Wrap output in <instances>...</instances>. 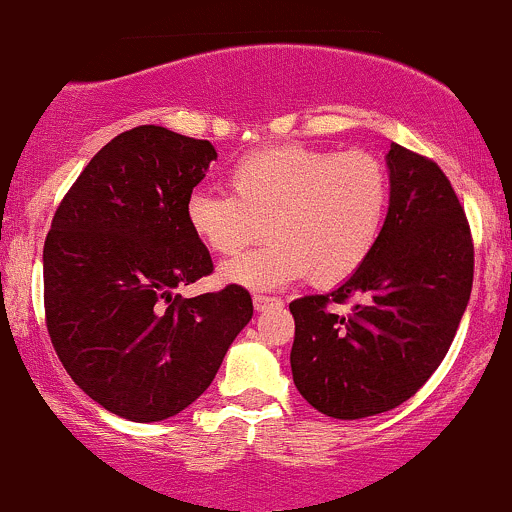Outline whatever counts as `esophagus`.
I'll use <instances>...</instances> for the list:
<instances>
[{"label": "esophagus", "instance_id": "1", "mask_svg": "<svg viewBox=\"0 0 512 512\" xmlns=\"http://www.w3.org/2000/svg\"><path fill=\"white\" fill-rule=\"evenodd\" d=\"M252 304H255L257 311H265V309H272V306H282V299L267 297V294H255V297H252Z\"/></svg>", "mask_w": 512, "mask_h": 512}]
</instances>
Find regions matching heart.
Wrapping results in <instances>:
<instances>
[{
	"instance_id": "heart-1",
	"label": "heart",
	"mask_w": 512,
	"mask_h": 512,
	"mask_svg": "<svg viewBox=\"0 0 512 512\" xmlns=\"http://www.w3.org/2000/svg\"><path fill=\"white\" fill-rule=\"evenodd\" d=\"M230 193L193 191L186 220L220 257H238L265 238L270 245L230 262L220 277L272 289L304 277L336 287L368 262L390 208V176L360 149L333 152L287 142L247 152L228 174Z\"/></svg>"
}]
</instances>
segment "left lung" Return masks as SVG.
I'll return each mask as SVG.
<instances>
[{"label":"left lung","instance_id":"1","mask_svg":"<svg viewBox=\"0 0 512 512\" xmlns=\"http://www.w3.org/2000/svg\"><path fill=\"white\" fill-rule=\"evenodd\" d=\"M390 211L373 255L328 294L294 299L292 375L333 419L395 410L449 351L473 284L464 206L437 161L392 144Z\"/></svg>","mask_w":512,"mask_h":512}]
</instances>
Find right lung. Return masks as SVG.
I'll return each mask as SVG.
<instances>
[{
	"mask_svg": "<svg viewBox=\"0 0 512 512\" xmlns=\"http://www.w3.org/2000/svg\"><path fill=\"white\" fill-rule=\"evenodd\" d=\"M215 149L166 127L117 134L68 188L43 242V309L73 383L132 422H159L208 390L252 319L240 284L184 299L213 272L186 201Z\"/></svg>",
	"mask_w": 512,
	"mask_h": 512,
	"instance_id": "1",
	"label": "right lung"
}]
</instances>
